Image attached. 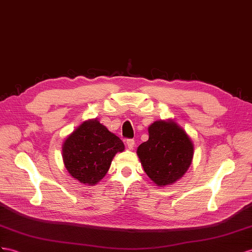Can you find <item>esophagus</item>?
I'll return each instance as SVG.
<instances>
[{
	"instance_id": "obj_1",
	"label": "esophagus",
	"mask_w": 252,
	"mask_h": 252,
	"mask_svg": "<svg viewBox=\"0 0 252 252\" xmlns=\"http://www.w3.org/2000/svg\"><path fill=\"white\" fill-rule=\"evenodd\" d=\"M126 146H127L128 149L132 150L133 148H134V146H135V140L134 139H127L126 140Z\"/></svg>"
}]
</instances>
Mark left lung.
Masks as SVG:
<instances>
[{
    "label": "left lung",
    "mask_w": 252,
    "mask_h": 252,
    "mask_svg": "<svg viewBox=\"0 0 252 252\" xmlns=\"http://www.w3.org/2000/svg\"><path fill=\"white\" fill-rule=\"evenodd\" d=\"M145 172L158 186L176 182L190 166L193 146L176 122L156 121L149 126V139L137 149Z\"/></svg>",
    "instance_id": "8db88e82"
}]
</instances>
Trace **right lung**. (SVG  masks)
Instances as JSON below:
<instances>
[{"label": "right lung", "instance_id": "right-lung-1", "mask_svg": "<svg viewBox=\"0 0 252 252\" xmlns=\"http://www.w3.org/2000/svg\"><path fill=\"white\" fill-rule=\"evenodd\" d=\"M124 150L122 140L94 119L83 122L64 140L63 159L77 181L94 185L106 175L115 154Z\"/></svg>", "mask_w": 252, "mask_h": 252}]
</instances>
